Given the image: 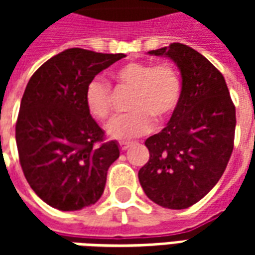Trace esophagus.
<instances>
[{
  "label": "esophagus",
  "mask_w": 255,
  "mask_h": 255,
  "mask_svg": "<svg viewBox=\"0 0 255 255\" xmlns=\"http://www.w3.org/2000/svg\"><path fill=\"white\" fill-rule=\"evenodd\" d=\"M131 142H120V150H122V151H124V150H127L128 147H129V146H131Z\"/></svg>",
  "instance_id": "1"
}]
</instances>
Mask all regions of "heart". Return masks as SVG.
Masks as SVG:
<instances>
[{"mask_svg":"<svg viewBox=\"0 0 255 255\" xmlns=\"http://www.w3.org/2000/svg\"><path fill=\"white\" fill-rule=\"evenodd\" d=\"M113 76L119 87L132 89L128 102L131 113L113 119L106 132L117 140H129L150 132L154 120L165 122L175 113L182 98V78L169 63H127L117 68ZM84 105L95 120L104 122L111 116L113 94L102 79H91L84 90Z\"/></svg>","mask_w":255,"mask_h":255,"instance_id":"1","label":"heart"}]
</instances>
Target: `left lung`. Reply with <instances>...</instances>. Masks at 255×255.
Instances as JSON below:
<instances>
[{"label":"left lung","mask_w":255,"mask_h":255,"mask_svg":"<svg viewBox=\"0 0 255 255\" xmlns=\"http://www.w3.org/2000/svg\"><path fill=\"white\" fill-rule=\"evenodd\" d=\"M149 53L176 63L183 90L166 127L144 142L150 157L139 169V183L157 205L186 209L224 173L234 150L235 105L223 73L192 47L175 42Z\"/></svg>","instance_id":"left-lung-1"}]
</instances>
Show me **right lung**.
<instances>
[{
	"label": "right lung",
	"instance_id": "obj_1",
	"mask_svg": "<svg viewBox=\"0 0 255 255\" xmlns=\"http://www.w3.org/2000/svg\"><path fill=\"white\" fill-rule=\"evenodd\" d=\"M123 57L72 47L42 64L27 83L16 122L19 161L31 188L52 208L80 210L105 190L120 150L90 116L84 90Z\"/></svg>",
	"mask_w": 255,
	"mask_h": 255
}]
</instances>
